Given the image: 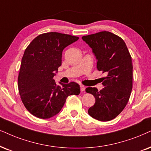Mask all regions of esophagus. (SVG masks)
I'll return each mask as SVG.
<instances>
[{
  "label": "esophagus",
  "mask_w": 151,
  "mask_h": 151,
  "mask_svg": "<svg viewBox=\"0 0 151 151\" xmlns=\"http://www.w3.org/2000/svg\"><path fill=\"white\" fill-rule=\"evenodd\" d=\"M85 86L83 85H80V90H81V91H85Z\"/></svg>",
  "instance_id": "34e87169"
}]
</instances>
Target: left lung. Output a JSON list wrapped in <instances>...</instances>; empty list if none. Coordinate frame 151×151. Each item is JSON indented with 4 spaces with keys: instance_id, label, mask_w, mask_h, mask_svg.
Wrapping results in <instances>:
<instances>
[{
    "instance_id": "left-lung-1",
    "label": "left lung",
    "mask_w": 151,
    "mask_h": 151,
    "mask_svg": "<svg viewBox=\"0 0 151 151\" xmlns=\"http://www.w3.org/2000/svg\"><path fill=\"white\" fill-rule=\"evenodd\" d=\"M96 56L97 68L105 73L104 88L88 87L86 92L95 98L94 105L88 112L91 117L100 121L115 118L124 109L132 89V62L125 42L119 36L109 31L82 37Z\"/></svg>"
}]
</instances>
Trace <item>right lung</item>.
Listing matches in <instances>:
<instances>
[{
    "label": "right lung",
    "instance_id": "add662e5",
    "mask_svg": "<svg viewBox=\"0 0 151 151\" xmlns=\"http://www.w3.org/2000/svg\"><path fill=\"white\" fill-rule=\"evenodd\" d=\"M79 37L57 32L36 37L24 51L18 76L22 101L35 117L47 119L59 113L69 95L80 93L76 82L57 86L55 72L61 65L63 50Z\"/></svg>",
    "mask_w": 151,
    "mask_h": 151
}]
</instances>
